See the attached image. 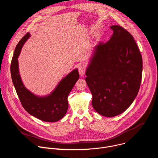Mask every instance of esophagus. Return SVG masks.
Here are the masks:
<instances>
[{
    "instance_id": "esophagus-1",
    "label": "esophagus",
    "mask_w": 158,
    "mask_h": 158,
    "mask_svg": "<svg viewBox=\"0 0 158 158\" xmlns=\"http://www.w3.org/2000/svg\"><path fill=\"white\" fill-rule=\"evenodd\" d=\"M85 73V68L84 66H80L79 67V73L81 76H84Z\"/></svg>"
}]
</instances>
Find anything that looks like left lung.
Masks as SVG:
<instances>
[{
    "mask_svg": "<svg viewBox=\"0 0 158 158\" xmlns=\"http://www.w3.org/2000/svg\"><path fill=\"white\" fill-rule=\"evenodd\" d=\"M110 28L113 34L95 46L85 73L92 105L106 117L119 115L131 106L139 92L143 71L142 56L133 36L120 26Z\"/></svg>",
    "mask_w": 158,
    "mask_h": 158,
    "instance_id": "1",
    "label": "left lung"
}]
</instances>
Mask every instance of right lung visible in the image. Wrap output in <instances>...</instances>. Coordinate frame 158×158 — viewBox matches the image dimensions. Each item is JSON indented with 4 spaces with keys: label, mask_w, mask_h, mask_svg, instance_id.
<instances>
[{
    "label": "right lung",
    "mask_w": 158,
    "mask_h": 158,
    "mask_svg": "<svg viewBox=\"0 0 158 158\" xmlns=\"http://www.w3.org/2000/svg\"><path fill=\"white\" fill-rule=\"evenodd\" d=\"M30 37L27 33L17 44L11 61L10 73L13 84L25 110L31 115L46 122H56L62 119L68 109V97L79 78L77 69L73 71L59 83L53 92L45 97H39L27 90L22 82L17 58L25 42Z\"/></svg>",
    "instance_id": "right-lung-1"
}]
</instances>
